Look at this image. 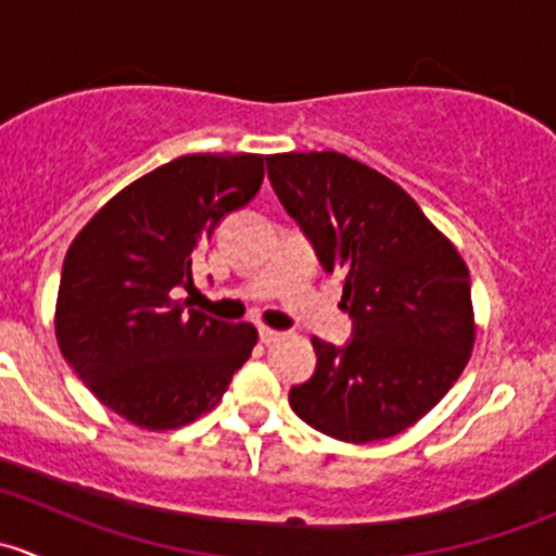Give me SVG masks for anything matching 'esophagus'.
<instances>
[{
  "label": "esophagus",
  "mask_w": 556,
  "mask_h": 556,
  "mask_svg": "<svg viewBox=\"0 0 556 556\" xmlns=\"http://www.w3.org/2000/svg\"><path fill=\"white\" fill-rule=\"evenodd\" d=\"M257 336H261L263 344H271V341H277L282 333H279V330H274V328H266V325H261V328H257Z\"/></svg>",
  "instance_id": "esophagus-1"
}]
</instances>
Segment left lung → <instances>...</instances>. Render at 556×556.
<instances>
[{
  "label": "left lung",
  "instance_id": "8db88e82",
  "mask_svg": "<svg viewBox=\"0 0 556 556\" xmlns=\"http://www.w3.org/2000/svg\"><path fill=\"white\" fill-rule=\"evenodd\" d=\"M268 179L341 274L352 339H312L317 368L290 390L293 412L330 439L371 444L422 419L473 350L470 274L417 201L371 166L333 153L268 155Z\"/></svg>",
  "mask_w": 556,
  "mask_h": 556
}]
</instances>
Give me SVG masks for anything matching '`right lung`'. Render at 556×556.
<instances>
[{"label": "right lung", "mask_w": 556, "mask_h": 556, "mask_svg": "<svg viewBox=\"0 0 556 556\" xmlns=\"http://www.w3.org/2000/svg\"><path fill=\"white\" fill-rule=\"evenodd\" d=\"M263 155L195 153L123 188L64 257L55 339L88 390L144 430H174L220 403L257 341L250 323L190 309L193 263L228 212L250 204Z\"/></svg>", "instance_id": "1"}]
</instances>
